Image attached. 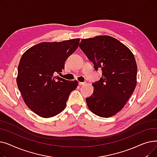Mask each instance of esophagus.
I'll return each mask as SVG.
<instances>
[{
    "instance_id": "esophagus-1",
    "label": "esophagus",
    "mask_w": 157,
    "mask_h": 157,
    "mask_svg": "<svg viewBox=\"0 0 157 157\" xmlns=\"http://www.w3.org/2000/svg\"><path fill=\"white\" fill-rule=\"evenodd\" d=\"M86 83H85V82H79V86H83V85H85Z\"/></svg>"
}]
</instances>
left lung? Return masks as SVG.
Wrapping results in <instances>:
<instances>
[{
  "mask_svg": "<svg viewBox=\"0 0 157 157\" xmlns=\"http://www.w3.org/2000/svg\"><path fill=\"white\" fill-rule=\"evenodd\" d=\"M79 46L94 65L102 71V78L92 84L93 94L86 98L95 114L109 118L124 107L137 84V64L133 53L118 39L98 36L81 39Z\"/></svg>",
  "mask_w": 157,
  "mask_h": 157,
  "instance_id": "left-lung-1",
  "label": "left lung"
}]
</instances>
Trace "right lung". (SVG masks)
<instances>
[{"label": "right lung", "mask_w": 157, "mask_h": 157, "mask_svg": "<svg viewBox=\"0 0 157 157\" xmlns=\"http://www.w3.org/2000/svg\"><path fill=\"white\" fill-rule=\"evenodd\" d=\"M79 39L41 43L29 48L20 59L16 82L25 103L39 117L51 118L65 109L78 81L55 74L62 72L65 62L76 50Z\"/></svg>", "instance_id": "add662e5"}]
</instances>
